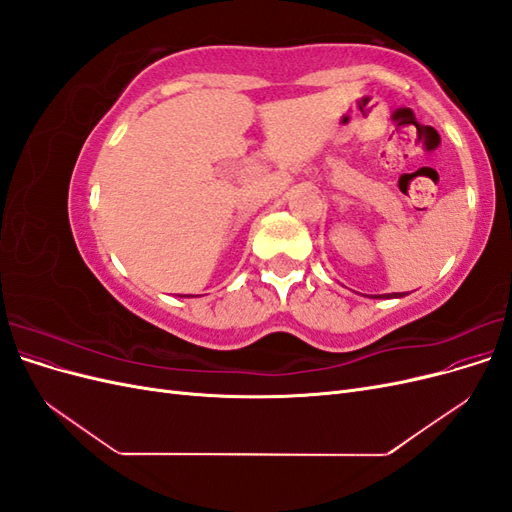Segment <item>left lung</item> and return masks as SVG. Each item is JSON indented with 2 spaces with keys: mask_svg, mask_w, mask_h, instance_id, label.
Returning a JSON list of instances; mask_svg holds the SVG:
<instances>
[{
  "mask_svg": "<svg viewBox=\"0 0 512 512\" xmlns=\"http://www.w3.org/2000/svg\"><path fill=\"white\" fill-rule=\"evenodd\" d=\"M376 297H378V299H382V297H386V299H389V297H395V299H397V297H406V294H399V292H393V294H376Z\"/></svg>",
  "mask_w": 512,
  "mask_h": 512,
  "instance_id": "8db88e82",
  "label": "left lung"
}]
</instances>
